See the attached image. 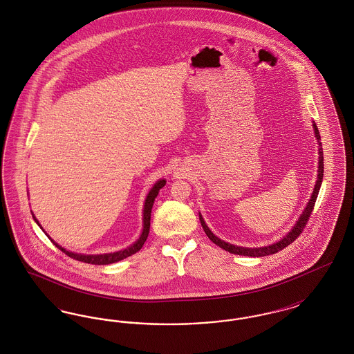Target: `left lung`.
<instances>
[{
    "label": "left lung",
    "mask_w": 354,
    "mask_h": 354,
    "mask_svg": "<svg viewBox=\"0 0 354 354\" xmlns=\"http://www.w3.org/2000/svg\"><path fill=\"white\" fill-rule=\"evenodd\" d=\"M313 129H315V135H316V139L319 142V169H317V182L316 185L313 188V192H312V196L309 199V202L306 204L305 209H304L303 215L299 218L297 223L292 227V230L286 234L281 240L267 245V247H259V248H247V247H239V245H234V244H230V243H225L224 240L219 239L218 236L214 235L211 232V230L207 227L205 221L202 218V215L199 214V219L202 223L203 230L205 232V235L209 237V240L212 243H215L216 245H219L220 248L228 251L230 253H235V254H241V256H251V257H261V256H268V254H273V253L279 252L281 250H284L286 247H288L289 244H292L299 236L301 235V232L308 223V220L310 218V214L313 211V207H315V203L317 199V195H319V191H320L321 183H322V176H324V155H322V147H321V138L320 133H319V129L316 126V123L313 122Z\"/></svg>",
    "instance_id": "8db88e82"
}]
</instances>
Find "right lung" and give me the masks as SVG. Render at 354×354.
Returning a JSON list of instances; mask_svg holds the SVG:
<instances>
[{
    "label": "right lung",
    "mask_w": 354,
    "mask_h": 354,
    "mask_svg": "<svg viewBox=\"0 0 354 354\" xmlns=\"http://www.w3.org/2000/svg\"><path fill=\"white\" fill-rule=\"evenodd\" d=\"M165 185H166V180H165V179H160V180H158V182L153 185L151 189H150V192H149V195H147V198H146V202H145V208H143V231H142L139 239L135 241L133 245H130V247H127V248H124V250H122V251L113 253H103V254H82V253L68 252L65 248H62L61 245H58L51 237H49L48 234H46V235H48V237L53 241V244H54L58 250H61L62 252L66 253L68 257L75 259V260H78V261L87 263V264H95V266H106V264H113V263L120 261V260H123V259H126V257L134 254V253L138 252V251H140V248L143 247L145 241L147 240V236H149V232H150V220H151L152 205H153V202H155V198H156L158 194H159V189H160L162 187H165ZM33 218L34 220H35V223L39 225L38 220L35 219L34 215ZM39 227H41V225H39ZM41 228H42V227H41Z\"/></svg>",
    "instance_id": "add662e5"
}]
</instances>
